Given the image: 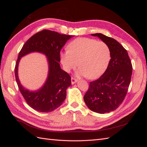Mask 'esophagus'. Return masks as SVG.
Instances as JSON below:
<instances>
[{
  "mask_svg": "<svg viewBox=\"0 0 147 147\" xmlns=\"http://www.w3.org/2000/svg\"><path fill=\"white\" fill-rule=\"evenodd\" d=\"M77 82V79H76L75 78H74V77H72L71 78V82H72V84H74Z\"/></svg>",
  "mask_w": 147,
  "mask_h": 147,
  "instance_id": "obj_1",
  "label": "esophagus"
}]
</instances>
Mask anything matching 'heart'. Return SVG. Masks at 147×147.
I'll use <instances>...</instances> for the list:
<instances>
[{"label": "heart", "instance_id": "heart-1", "mask_svg": "<svg viewBox=\"0 0 147 147\" xmlns=\"http://www.w3.org/2000/svg\"><path fill=\"white\" fill-rule=\"evenodd\" d=\"M68 50L61 53V61L67 72L79 66L78 76L94 79L103 73L110 61V50L107 44L94 39L80 38L71 42Z\"/></svg>", "mask_w": 147, "mask_h": 147}]
</instances>
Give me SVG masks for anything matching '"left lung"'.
I'll list each match as a JSON object with an SVG mask.
<instances>
[{
  "label": "left lung",
  "instance_id": "obj_1",
  "mask_svg": "<svg viewBox=\"0 0 147 147\" xmlns=\"http://www.w3.org/2000/svg\"><path fill=\"white\" fill-rule=\"evenodd\" d=\"M109 48L111 59L103 75L91 82L84 96L88 107L99 113H109L122 104L131 82L132 65L126 50L116 40L96 33Z\"/></svg>",
  "mask_w": 147,
  "mask_h": 147
}]
</instances>
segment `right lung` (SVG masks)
I'll return each instance as SVG.
<instances>
[{
    "instance_id": "add662e5",
    "label": "right lung",
    "mask_w": 147,
    "mask_h": 147,
    "mask_svg": "<svg viewBox=\"0 0 147 147\" xmlns=\"http://www.w3.org/2000/svg\"><path fill=\"white\" fill-rule=\"evenodd\" d=\"M72 37L43 29L32 35L22 47L16 63L15 75L21 94L33 109L40 112H50L58 108L64 101L67 88L71 85V77L61 69L60 51ZM34 51L42 52L47 56L49 73L44 86L37 92H32L21 85L17 75V67L21 57Z\"/></svg>"
}]
</instances>
